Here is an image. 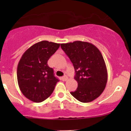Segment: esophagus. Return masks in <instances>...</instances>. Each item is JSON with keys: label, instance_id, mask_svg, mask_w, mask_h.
<instances>
[{"label": "esophagus", "instance_id": "esophagus-1", "mask_svg": "<svg viewBox=\"0 0 131 131\" xmlns=\"http://www.w3.org/2000/svg\"><path fill=\"white\" fill-rule=\"evenodd\" d=\"M68 79V76H64L61 78V80H62L63 81H67Z\"/></svg>", "mask_w": 131, "mask_h": 131}]
</instances>
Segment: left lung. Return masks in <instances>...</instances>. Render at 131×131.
<instances>
[{
	"mask_svg": "<svg viewBox=\"0 0 131 131\" xmlns=\"http://www.w3.org/2000/svg\"><path fill=\"white\" fill-rule=\"evenodd\" d=\"M63 50L74 66L78 88L71 94L83 103L98 98L104 91L108 80L106 64L98 48L88 42L77 40L61 43Z\"/></svg>",
	"mask_w": 131,
	"mask_h": 131,
	"instance_id": "8db88e82",
	"label": "left lung"
}]
</instances>
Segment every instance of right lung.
I'll return each mask as SVG.
<instances>
[{
  "instance_id": "obj_1",
  "label": "right lung",
  "mask_w": 131,
  "mask_h": 131,
  "mask_svg": "<svg viewBox=\"0 0 131 131\" xmlns=\"http://www.w3.org/2000/svg\"><path fill=\"white\" fill-rule=\"evenodd\" d=\"M60 46V43L47 40L39 42L27 49L19 60L18 83L22 94L31 101H44L52 94L59 81L47 61Z\"/></svg>"
}]
</instances>
